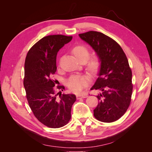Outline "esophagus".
<instances>
[{
    "label": "esophagus",
    "instance_id": "1",
    "mask_svg": "<svg viewBox=\"0 0 152 152\" xmlns=\"http://www.w3.org/2000/svg\"><path fill=\"white\" fill-rule=\"evenodd\" d=\"M87 96H88V95H87V94H86V93H84V94H78V95H77V99H80V98H87Z\"/></svg>",
    "mask_w": 152,
    "mask_h": 152
}]
</instances>
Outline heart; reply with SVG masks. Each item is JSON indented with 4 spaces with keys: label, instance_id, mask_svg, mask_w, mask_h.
Returning a JSON list of instances; mask_svg holds the SVG:
<instances>
[{
    "label": "heart",
    "instance_id": "b5f03b06",
    "mask_svg": "<svg viewBox=\"0 0 152 152\" xmlns=\"http://www.w3.org/2000/svg\"><path fill=\"white\" fill-rule=\"evenodd\" d=\"M72 53L79 61L85 62L89 56V49L84 45H78L73 47ZM99 67V60L97 57L92 58L87 61V69L90 72L94 73ZM91 78L89 75H73L67 82L68 88L73 93H79L89 84Z\"/></svg>",
    "mask_w": 152,
    "mask_h": 152
}]
</instances>
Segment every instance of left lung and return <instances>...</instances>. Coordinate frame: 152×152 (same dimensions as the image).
<instances>
[{
	"label": "left lung",
	"mask_w": 152,
	"mask_h": 152,
	"mask_svg": "<svg viewBox=\"0 0 152 152\" xmlns=\"http://www.w3.org/2000/svg\"><path fill=\"white\" fill-rule=\"evenodd\" d=\"M79 35L94 49L100 62L98 78L91 88L101 91L94 116L103 122L116 121L127 111L132 93V72L126 54L117 42L101 32Z\"/></svg>",
	"instance_id": "obj_1"
}]
</instances>
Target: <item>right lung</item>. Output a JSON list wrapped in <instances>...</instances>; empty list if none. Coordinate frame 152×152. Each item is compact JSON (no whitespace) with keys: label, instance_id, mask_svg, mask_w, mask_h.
<instances>
[{"label":"right lung","instance_id":"obj_1","mask_svg":"<svg viewBox=\"0 0 152 152\" xmlns=\"http://www.w3.org/2000/svg\"><path fill=\"white\" fill-rule=\"evenodd\" d=\"M72 39V36L63 35L44 37L31 48L25 59L23 84L27 100L35 117L48 127L67 124L76 101L75 94L56 93L55 81L51 79L56 72L58 52ZM57 88L65 89L64 86Z\"/></svg>","mask_w":152,"mask_h":152}]
</instances>
